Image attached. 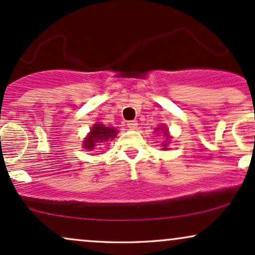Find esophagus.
Segmentation results:
<instances>
[{"mask_svg": "<svg viewBox=\"0 0 255 255\" xmlns=\"http://www.w3.org/2000/svg\"><path fill=\"white\" fill-rule=\"evenodd\" d=\"M127 126H128V128H130V129H135L136 126H137V122L134 121V120H131V121L127 122Z\"/></svg>", "mask_w": 255, "mask_h": 255, "instance_id": "obj_1", "label": "esophagus"}]
</instances>
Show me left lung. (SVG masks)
<instances>
[{
  "instance_id": "left-lung-1",
  "label": "left lung",
  "mask_w": 255,
  "mask_h": 255,
  "mask_svg": "<svg viewBox=\"0 0 255 255\" xmlns=\"http://www.w3.org/2000/svg\"><path fill=\"white\" fill-rule=\"evenodd\" d=\"M158 129H162V130H164L165 128H164V127H159V128H158ZM163 134H164V135H165V139L168 140V139H169V135H168V133H166V130H165L164 133H163ZM162 145L164 146V147H165V146H166V144H162ZM164 150H166V148H164Z\"/></svg>"
}]
</instances>
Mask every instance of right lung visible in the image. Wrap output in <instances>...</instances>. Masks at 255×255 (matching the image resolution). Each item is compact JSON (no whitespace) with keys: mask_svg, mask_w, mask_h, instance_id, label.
<instances>
[{"mask_svg":"<svg viewBox=\"0 0 255 255\" xmlns=\"http://www.w3.org/2000/svg\"><path fill=\"white\" fill-rule=\"evenodd\" d=\"M116 134H118V130L114 129V128L104 127L103 125L99 124L95 125V127H92V129H91L89 136L84 141V147L86 150H93L96 144L113 140L116 136Z\"/></svg>","mask_w":255,"mask_h":255,"instance_id":"add662e5","label":"right lung"}]
</instances>
